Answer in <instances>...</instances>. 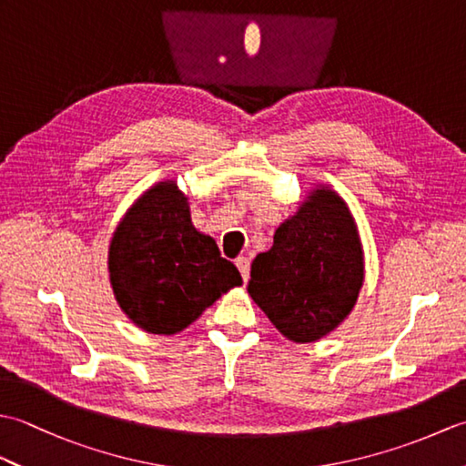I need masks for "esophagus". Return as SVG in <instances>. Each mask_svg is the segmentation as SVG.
I'll return each mask as SVG.
<instances>
[{
  "label": "esophagus",
  "mask_w": 466,
  "mask_h": 466,
  "mask_svg": "<svg viewBox=\"0 0 466 466\" xmlns=\"http://www.w3.org/2000/svg\"><path fill=\"white\" fill-rule=\"evenodd\" d=\"M236 266H238L244 282H248V279H250V260L246 258V256H238V258H236Z\"/></svg>",
  "instance_id": "esophagus-1"
}]
</instances>
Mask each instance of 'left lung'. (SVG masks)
I'll return each instance as SVG.
<instances>
[{
  "label": "left lung",
  "mask_w": 466,
  "mask_h": 466,
  "mask_svg": "<svg viewBox=\"0 0 466 466\" xmlns=\"http://www.w3.org/2000/svg\"><path fill=\"white\" fill-rule=\"evenodd\" d=\"M364 262L342 198L319 187L254 258L248 292L286 339L314 342L332 332L359 299Z\"/></svg>",
  "instance_id": "obj_1"
}]
</instances>
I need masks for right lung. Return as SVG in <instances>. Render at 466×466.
Masks as SVG:
<instances>
[{"instance_id": "right-lung-1", "label": "right lung", "mask_w": 466, "mask_h": 466, "mask_svg": "<svg viewBox=\"0 0 466 466\" xmlns=\"http://www.w3.org/2000/svg\"><path fill=\"white\" fill-rule=\"evenodd\" d=\"M107 268L117 304L152 334L184 330L242 284L214 238L196 230L187 198L172 180L156 184L130 208L114 232Z\"/></svg>"}]
</instances>
